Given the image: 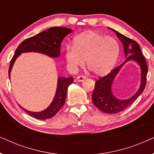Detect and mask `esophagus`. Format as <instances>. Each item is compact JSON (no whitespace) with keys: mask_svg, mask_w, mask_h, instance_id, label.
Returning <instances> with one entry per match:
<instances>
[{"mask_svg":"<svg viewBox=\"0 0 154 154\" xmlns=\"http://www.w3.org/2000/svg\"><path fill=\"white\" fill-rule=\"evenodd\" d=\"M85 79H86V77L84 76V75H79V76L76 78V80L79 82H81V81H84Z\"/></svg>","mask_w":154,"mask_h":154,"instance_id":"34e87169","label":"esophagus"}]
</instances>
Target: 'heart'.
Instances as JSON below:
<instances>
[{
    "mask_svg": "<svg viewBox=\"0 0 154 154\" xmlns=\"http://www.w3.org/2000/svg\"><path fill=\"white\" fill-rule=\"evenodd\" d=\"M119 44L112 37L88 31L74 38L67 46L64 57L67 68L75 72L85 64L95 75H104L114 66L119 57Z\"/></svg>",
    "mask_w": 154,
    "mask_h": 154,
    "instance_id": "b5f03b06",
    "label": "heart"
}]
</instances>
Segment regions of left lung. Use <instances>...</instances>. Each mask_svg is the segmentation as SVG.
<instances>
[{"label": "left lung", "instance_id": "8db88e82", "mask_svg": "<svg viewBox=\"0 0 154 154\" xmlns=\"http://www.w3.org/2000/svg\"><path fill=\"white\" fill-rule=\"evenodd\" d=\"M116 33L117 37L123 43L124 54L126 57L125 62L121 65L113 69L109 74L102 78H100L95 82L94 91L92 92V102L97 108L106 113H116L124 110L131 105L139 96L144 91L146 83V75L148 68L146 60L143 56L140 46L135 41L125 36L114 29L108 28ZM129 60H134L140 66L141 70V81L140 88L136 93L131 98L125 100H121L116 98L112 93V85L115 76Z\"/></svg>", "mask_w": 154, "mask_h": 154}]
</instances>
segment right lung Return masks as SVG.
Returning <instances> with one entry per match:
<instances>
[{
  "label": "right lung",
  "mask_w": 154,
  "mask_h": 154,
  "mask_svg": "<svg viewBox=\"0 0 154 154\" xmlns=\"http://www.w3.org/2000/svg\"><path fill=\"white\" fill-rule=\"evenodd\" d=\"M72 29L65 28V27L54 26L47 29V30L39 33L38 34L33 35V37L27 38L21 43L17 48L15 54H14L10 64L8 71L9 79H10L12 66L17 58L22 53L25 52H38L45 54L50 57L56 58L60 55L61 43L65 36L69 34ZM73 82V77H58L57 85L55 94L53 100L49 106L43 111L39 112H33L26 110L22 106H20L27 113L35 119L45 120L53 117L64 104L66 97L67 90L69 86Z\"/></svg>",
  "instance_id": "right-lung-1"
}]
</instances>
